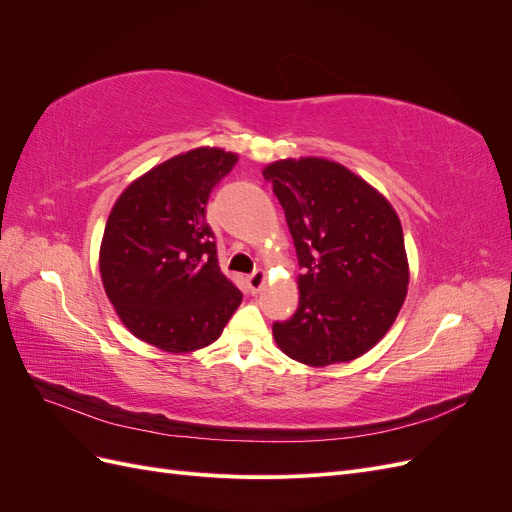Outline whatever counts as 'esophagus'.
<instances>
[{
    "label": "esophagus",
    "mask_w": 512,
    "mask_h": 512,
    "mask_svg": "<svg viewBox=\"0 0 512 512\" xmlns=\"http://www.w3.org/2000/svg\"><path fill=\"white\" fill-rule=\"evenodd\" d=\"M265 282H267V273L262 271V269H258V271H254L252 275H247V277H245L247 290H250L252 294L260 292V290H262V286H265Z\"/></svg>",
    "instance_id": "34e87169"
}]
</instances>
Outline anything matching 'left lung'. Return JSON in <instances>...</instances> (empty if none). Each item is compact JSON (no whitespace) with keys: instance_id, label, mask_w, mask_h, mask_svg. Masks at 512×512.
Returning <instances> with one entry per match:
<instances>
[{"instance_id":"left-lung-1","label":"left lung","mask_w":512,"mask_h":512,"mask_svg":"<svg viewBox=\"0 0 512 512\" xmlns=\"http://www.w3.org/2000/svg\"><path fill=\"white\" fill-rule=\"evenodd\" d=\"M280 200L303 275L299 307L273 324L290 359L327 367L359 359L393 327L410 267L399 215L374 185L327 158L262 168Z\"/></svg>"}]
</instances>
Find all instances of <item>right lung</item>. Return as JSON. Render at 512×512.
<instances>
[{
	"instance_id": "right-lung-1",
	"label": "right lung",
	"mask_w": 512,
	"mask_h": 512,
	"mask_svg": "<svg viewBox=\"0 0 512 512\" xmlns=\"http://www.w3.org/2000/svg\"><path fill=\"white\" fill-rule=\"evenodd\" d=\"M239 156L183 151L134 179L115 200L100 245L108 301L134 337L170 354L218 339L243 294L220 271L207 200Z\"/></svg>"
}]
</instances>
